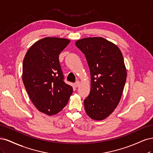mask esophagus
<instances>
[{
    "label": "esophagus",
    "mask_w": 153,
    "mask_h": 153,
    "mask_svg": "<svg viewBox=\"0 0 153 153\" xmlns=\"http://www.w3.org/2000/svg\"><path fill=\"white\" fill-rule=\"evenodd\" d=\"M79 84H80V82L79 81H77L75 82V84H74V86H75L76 87H78L79 86Z\"/></svg>",
    "instance_id": "obj_1"
}]
</instances>
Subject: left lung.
<instances>
[{
    "label": "left lung",
    "mask_w": 153,
    "mask_h": 153,
    "mask_svg": "<svg viewBox=\"0 0 153 153\" xmlns=\"http://www.w3.org/2000/svg\"><path fill=\"white\" fill-rule=\"evenodd\" d=\"M90 68L91 90L84 100L91 119L104 120L119 103L126 79L122 53L117 46L102 37H88L76 42Z\"/></svg>",
    "instance_id": "obj_1"
}]
</instances>
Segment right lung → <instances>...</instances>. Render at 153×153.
<instances>
[{
  "label": "right lung",
  "mask_w": 153,
  "mask_h": 153,
  "mask_svg": "<svg viewBox=\"0 0 153 153\" xmlns=\"http://www.w3.org/2000/svg\"><path fill=\"white\" fill-rule=\"evenodd\" d=\"M69 43L66 39H42L23 59L22 79L28 95L37 109L49 116L61 111L73 91L64 82L59 62V55Z\"/></svg>",
  "instance_id": "1"
}]
</instances>
